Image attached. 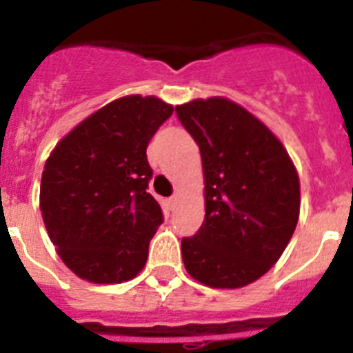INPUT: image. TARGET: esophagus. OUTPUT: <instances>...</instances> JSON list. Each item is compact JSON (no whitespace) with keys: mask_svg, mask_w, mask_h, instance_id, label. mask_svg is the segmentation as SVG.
Instances as JSON below:
<instances>
[{"mask_svg":"<svg viewBox=\"0 0 353 353\" xmlns=\"http://www.w3.org/2000/svg\"><path fill=\"white\" fill-rule=\"evenodd\" d=\"M168 201H170L171 208H174V207H176V201H179V196H176V194H173V196H171L170 199H168Z\"/></svg>","mask_w":353,"mask_h":353,"instance_id":"esophagus-1","label":"esophagus"}]
</instances>
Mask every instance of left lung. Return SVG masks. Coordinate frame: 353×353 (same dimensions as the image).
Listing matches in <instances>:
<instances>
[{
    "mask_svg": "<svg viewBox=\"0 0 353 353\" xmlns=\"http://www.w3.org/2000/svg\"><path fill=\"white\" fill-rule=\"evenodd\" d=\"M174 111L198 143L205 174V221L182 239L187 272L212 288L256 281L297 226V171L279 139L235 102L217 97Z\"/></svg>",
    "mask_w": 353,
    "mask_h": 353,
    "instance_id": "obj_1",
    "label": "left lung"
}]
</instances>
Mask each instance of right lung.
Instances as JSON below:
<instances>
[{
    "mask_svg": "<svg viewBox=\"0 0 353 353\" xmlns=\"http://www.w3.org/2000/svg\"><path fill=\"white\" fill-rule=\"evenodd\" d=\"M171 114L155 97H123L81 121L49 155L43 224L65 265L86 281L121 283L145 267L164 221L148 192L146 146Z\"/></svg>",
    "mask_w": 353,
    "mask_h": 353,
    "instance_id": "1",
    "label": "right lung"
}]
</instances>
